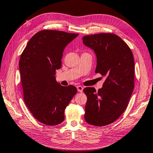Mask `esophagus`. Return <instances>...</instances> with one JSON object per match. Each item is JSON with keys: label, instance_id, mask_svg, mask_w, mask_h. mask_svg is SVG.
Segmentation results:
<instances>
[{"label": "esophagus", "instance_id": "34e87169", "mask_svg": "<svg viewBox=\"0 0 153 153\" xmlns=\"http://www.w3.org/2000/svg\"><path fill=\"white\" fill-rule=\"evenodd\" d=\"M77 91L80 92V93H82L83 91V87L82 86H77Z\"/></svg>", "mask_w": 153, "mask_h": 153}]
</instances>
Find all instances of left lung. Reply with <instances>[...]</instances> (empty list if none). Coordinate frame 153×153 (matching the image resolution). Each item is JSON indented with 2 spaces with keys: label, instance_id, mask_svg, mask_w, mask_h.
<instances>
[{
  "label": "left lung",
  "instance_id": "obj_1",
  "mask_svg": "<svg viewBox=\"0 0 153 153\" xmlns=\"http://www.w3.org/2000/svg\"><path fill=\"white\" fill-rule=\"evenodd\" d=\"M97 57L95 72L105 77L98 91L86 87L85 120L89 125L104 126L118 119L126 109L134 88V59L129 46L117 35L100 33L83 37Z\"/></svg>",
  "mask_w": 153,
  "mask_h": 153
}]
</instances>
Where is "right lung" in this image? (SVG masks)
<instances>
[{"label": "right lung", "instance_id": "obj_1", "mask_svg": "<svg viewBox=\"0 0 153 153\" xmlns=\"http://www.w3.org/2000/svg\"><path fill=\"white\" fill-rule=\"evenodd\" d=\"M78 36L55 30H42L32 37L21 53L19 67L24 102L33 117L48 126L65 119V110L77 88L63 87L55 79L61 68L65 48Z\"/></svg>", "mask_w": 153, "mask_h": 153}]
</instances>
